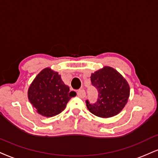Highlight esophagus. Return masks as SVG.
<instances>
[{
	"mask_svg": "<svg viewBox=\"0 0 158 158\" xmlns=\"http://www.w3.org/2000/svg\"><path fill=\"white\" fill-rule=\"evenodd\" d=\"M85 95H86V94H85V90H83V89H81V90H78L77 92V96H79V98H85Z\"/></svg>",
	"mask_w": 158,
	"mask_h": 158,
	"instance_id": "34e87169",
	"label": "esophagus"
}]
</instances>
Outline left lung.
Listing matches in <instances>:
<instances>
[{"label": "left lung", "instance_id": "left-lung-1", "mask_svg": "<svg viewBox=\"0 0 158 158\" xmlns=\"http://www.w3.org/2000/svg\"><path fill=\"white\" fill-rule=\"evenodd\" d=\"M92 85L97 89L98 98L91 104L86 101L87 109L100 118L115 116L123 109L130 97V85L116 70L104 66L91 73Z\"/></svg>", "mask_w": 158, "mask_h": 158}]
</instances>
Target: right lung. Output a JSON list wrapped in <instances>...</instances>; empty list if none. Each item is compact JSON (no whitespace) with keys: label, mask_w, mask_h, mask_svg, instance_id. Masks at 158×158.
Instances as JSON below:
<instances>
[{"label":"right lung","mask_w":158,"mask_h":158,"mask_svg":"<svg viewBox=\"0 0 158 158\" xmlns=\"http://www.w3.org/2000/svg\"><path fill=\"white\" fill-rule=\"evenodd\" d=\"M76 95V92L70 91L58 72L50 68L42 70L28 90V98L37 113L48 118L62 113Z\"/></svg>","instance_id":"add662e5"}]
</instances>
